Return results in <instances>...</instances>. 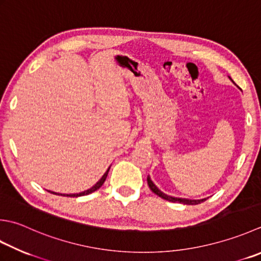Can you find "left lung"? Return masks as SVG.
Masks as SVG:
<instances>
[{
    "instance_id": "left-lung-1",
    "label": "left lung",
    "mask_w": 261,
    "mask_h": 261,
    "mask_svg": "<svg viewBox=\"0 0 261 261\" xmlns=\"http://www.w3.org/2000/svg\"><path fill=\"white\" fill-rule=\"evenodd\" d=\"M231 79V78H229ZM232 80V79H231ZM233 83V80H232ZM234 84V83H233ZM240 90H241V88H240ZM147 182H148V186H149L150 190L155 193V195L160 196L161 198L165 199V200H168V201H172V202H180V203H183V205H198V203H200L202 201H205L207 198H203V199H187V198H177V197H172V196H168L166 195V193H164L163 191H161L160 189H158L155 183L151 181L150 176L148 175L147 176Z\"/></svg>"
}]
</instances>
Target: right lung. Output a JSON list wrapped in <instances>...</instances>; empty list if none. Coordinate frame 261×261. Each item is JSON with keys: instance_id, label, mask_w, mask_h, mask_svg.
<instances>
[{"instance_id": "1", "label": "right lung", "mask_w": 261, "mask_h": 261, "mask_svg": "<svg viewBox=\"0 0 261 261\" xmlns=\"http://www.w3.org/2000/svg\"><path fill=\"white\" fill-rule=\"evenodd\" d=\"M110 168H111V166H110L109 168H107V171L104 173V175L99 178L98 182H96L95 185H94L93 187H91L90 189H87V190H85V191H83V192H79V193H70V195H65V193H56V192H54V191H49V190H47V191L50 192V193H53V195H61V196H63V197H81V196L89 195V193L95 192L96 190H98V189H99L101 186H103V183L105 182L106 177H107V174H109Z\"/></svg>"}]
</instances>
